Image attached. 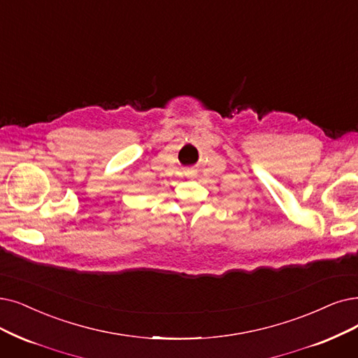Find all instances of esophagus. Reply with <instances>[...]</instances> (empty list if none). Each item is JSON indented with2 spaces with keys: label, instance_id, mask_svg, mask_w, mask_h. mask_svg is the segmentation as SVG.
<instances>
[{
  "label": "esophagus",
  "instance_id": "esophagus-1",
  "mask_svg": "<svg viewBox=\"0 0 358 358\" xmlns=\"http://www.w3.org/2000/svg\"><path fill=\"white\" fill-rule=\"evenodd\" d=\"M195 175H196L195 171H188V176H189V178H195Z\"/></svg>",
  "mask_w": 358,
  "mask_h": 358
}]
</instances>
